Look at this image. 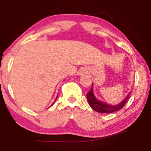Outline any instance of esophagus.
Here are the masks:
<instances>
[{"label":"esophagus","mask_w":151,"mask_h":151,"mask_svg":"<svg viewBox=\"0 0 151 151\" xmlns=\"http://www.w3.org/2000/svg\"><path fill=\"white\" fill-rule=\"evenodd\" d=\"M83 72V71H82V72Z\"/></svg>","instance_id":"esophagus-1"}]
</instances>
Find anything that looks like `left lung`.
Returning <instances> with one entry per match:
<instances>
[{
    "label": "left lung",
    "mask_w": 151,
    "mask_h": 151,
    "mask_svg": "<svg viewBox=\"0 0 151 151\" xmlns=\"http://www.w3.org/2000/svg\"><path fill=\"white\" fill-rule=\"evenodd\" d=\"M93 86V85H92ZM91 86V89L89 92L86 94V98H87L88 102H89V104L90 106L91 107V109H93L96 111L99 112V113H113V112L116 111L120 110L126 104V103L127 102L128 100H129L130 93L128 94V96H126L125 99H124V101L121 102L119 104L116 106H111L107 104L106 103H103V102L99 101V100L96 99L95 98L94 95H93V88Z\"/></svg>",
    "instance_id": "obj_1"
}]
</instances>
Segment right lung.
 <instances>
[{
    "label": "right lung",
    "mask_w": 151,
    "mask_h": 151,
    "mask_svg": "<svg viewBox=\"0 0 151 151\" xmlns=\"http://www.w3.org/2000/svg\"><path fill=\"white\" fill-rule=\"evenodd\" d=\"M57 98H58V96H57ZM56 99H55V101H56ZM55 101H54V103H55ZM54 103L52 104H54Z\"/></svg>",
    "instance_id": "obj_1"
}]
</instances>
